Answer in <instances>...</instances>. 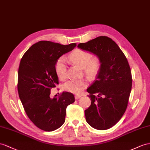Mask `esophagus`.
Listing matches in <instances>:
<instances>
[{
    "label": "esophagus",
    "instance_id": "obj_1",
    "mask_svg": "<svg viewBox=\"0 0 150 150\" xmlns=\"http://www.w3.org/2000/svg\"><path fill=\"white\" fill-rule=\"evenodd\" d=\"M81 97H82L81 95H75V99H79L80 98H81Z\"/></svg>",
    "mask_w": 150,
    "mask_h": 150
}]
</instances>
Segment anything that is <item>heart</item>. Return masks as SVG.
<instances>
[{
    "label": "heart",
    "mask_w": 150,
    "mask_h": 150,
    "mask_svg": "<svg viewBox=\"0 0 150 150\" xmlns=\"http://www.w3.org/2000/svg\"><path fill=\"white\" fill-rule=\"evenodd\" d=\"M69 59L72 63L83 68L86 75L93 78L98 74L101 68V60L98 56L92 57L91 53L82 49H76L69 55ZM67 64L63 57L57 60L55 64L56 74L59 79L67 78ZM88 82L86 79L70 80L64 84L63 89L74 94H80L87 87Z\"/></svg>",
    "instance_id": "heart-1"
}]
</instances>
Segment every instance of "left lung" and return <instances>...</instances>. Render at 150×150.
Segmentation results:
<instances>
[{
  "mask_svg": "<svg viewBox=\"0 0 150 150\" xmlns=\"http://www.w3.org/2000/svg\"><path fill=\"white\" fill-rule=\"evenodd\" d=\"M78 47L94 54L101 60L95 81L87 89L91 105L85 110L92 127L108 129L120 120L128 105L132 88L130 68L124 52L108 37L100 36Z\"/></svg>",
  "mask_w": 150,
  "mask_h": 150,
  "instance_id": "left-lung-1",
  "label": "left lung"
}]
</instances>
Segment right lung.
<instances>
[{
  "instance_id": "right-lung-1",
  "label": "right lung",
  "mask_w": 150,
  "mask_h": 150,
  "mask_svg": "<svg viewBox=\"0 0 150 150\" xmlns=\"http://www.w3.org/2000/svg\"><path fill=\"white\" fill-rule=\"evenodd\" d=\"M75 43L61 45L39 41L23 56L18 69V91L28 118L38 128L53 131L65 121L67 107L74 103V94L63 92L50 98L51 89L58 84L55 64L59 57L72 51Z\"/></svg>"
}]
</instances>
